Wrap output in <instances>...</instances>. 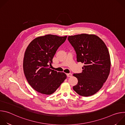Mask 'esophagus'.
Returning <instances> with one entry per match:
<instances>
[{
	"label": "esophagus",
	"mask_w": 125,
	"mask_h": 125,
	"mask_svg": "<svg viewBox=\"0 0 125 125\" xmlns=\"http://www.w3.org/2000/svg\"><path fill=\"white\" fill-rule=\"evenodd\" d=\"M66 75H67V77H71L72 76V74L71 73H68V74H66Z\"/></svg>",
	"instance_id": "obj_1"
}]
</instances>
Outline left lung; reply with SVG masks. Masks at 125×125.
Listing matches in <instances>:
<instances>
[{"instance_id":"8db88e82","label":"left lung","mask_w":125,"mask_h":125,"mask_svg":"<svg viewBox=\"0 0 125 125\" xmlns=\"http://www.w3.org/2000/svg\"><path fill=\"white\" fill-rule=\"evenodd\" d=\"M68 40L76 51L77 62L84 64L82 73L73 74L78 81L73 90L81 96L94 95L100 90L109 75L111 62L108 48L94 34L72 35Z\"/></svg>"}]
</instances>
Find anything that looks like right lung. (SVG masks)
Returning <instances> with one entry per match:
<instances>
[{
	"label": "right lung",
	"instance_id": "obj_1",
	"mask_svg": "<svg viewBox=\"0 0 125 125\" xmlns=\"http://www.w3.org/2000/svg\"><path fill=\"white\" fill-rule=\"evenodd\" d=\"M67 36L47 34L32 40L27 47L23 60L25 76L37 92L50 95L54 93L66 79L63 72L50 69L55 53Z\"/></svg>",
	"mask_w": 125,
	"mask_h": 125
}]
</instances>
